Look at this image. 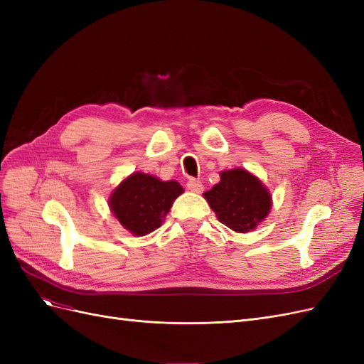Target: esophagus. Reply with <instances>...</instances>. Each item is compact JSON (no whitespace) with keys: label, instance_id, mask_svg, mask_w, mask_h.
<instances>
[{"label":"esophagus","instance_id":"esophagus-1","mask_svg":"<svg viewBox=\"0 0 364 364\" xmlns=\"http://www.w3.org/2000/svg\"><path fill=\"white\" fill-rule=\"evenodd\" d=\"M186 188H188L190 191H194V193H202L203 191V185L199 179H188V182H186Z\"/></svg>","mask_w":364,"mask_h":364}]
</instances>
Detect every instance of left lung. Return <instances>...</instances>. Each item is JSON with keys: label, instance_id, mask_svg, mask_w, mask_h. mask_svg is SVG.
Segmentation results:
<instances>
[{"label": "left lung", "instance_id": "8db88e82", "mask_svg": "<svg viewBox=\"0 0 364 364\" xmlns=\"http://www.w3.org/2000/svg\"><path fill=\"white\" fill-rule=\"evenodd\" d=\"M213 190L203 193L218 220L235 232H249L267 217L272 197L249 171L235 168L222 171Z\"/></svg>", "mask_w": 364, "mask_h": 364}]
</instances>
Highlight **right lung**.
Masks as SVG:
<instances>
[{
  "mask_svg": "<svg viewBox=\"0 0 364 364\" xmlns=\"http://www.w3.org/2000/svg\"><path fill=\"white\" fill-rule=\"evenodd\" d=\"M182 193L178 182H162L155 176L134 173L118 185L109 205L119 223L141 237L161 226L171 203Z\"/></svg>",
  "mask_w": 364,
  "mask_h": 364,
  "instance_id": "1",
  "label": "right lung"
}]
</instances>
